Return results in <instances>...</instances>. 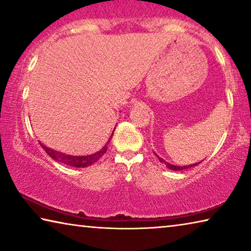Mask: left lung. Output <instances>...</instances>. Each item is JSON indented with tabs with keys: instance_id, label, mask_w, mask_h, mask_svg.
I'll list each match as a JSON object with an SVG mask.
<instances>
[{
	"instance_id": "obj_1",
	"label": "left lung",
	"mask_w": 251,
	"mask_h": 251,
	"mask_svg": "<svg viewBox=\"0 0 251 251\" xmlns=\"http://www.w3.org/2000/svg\"><path fill=\"white\" fill-rule=\"evenodd\" d=\"M155 155L157 156V158L159 159V161L161 164H165L166 165V167L168 168V169H172V171H182V169H187V168H192V167H195V166H197L198 164H201V161H199V163H196V164H190V165H186V166H177V165H173V164H171V163H167L166 160H164L163 158H161V157H159L158 155L156 154L155 152Z\"/></svg>"
}]
</instances>
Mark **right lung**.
Here are the masks:
<instances>
[{
    "label": "right lung",
    "mask_w": 251,
    "mask_h": 251,
    "mask_svg": "<svg viewBox=\"0 0 251 251\" xmlns=\"http://www.w3.org/2000/svg\"><path fill=\"white\" fill-rule=\"evenodd\" d=\"M115 129V128H114ZM114 133V131H113ZM113 133L112 136H110L109 139L107 141V143L105 144V146L101 148L100 151L94 152V154L92 155H87V156H73V155H67L64 154V152H61V151H54L52 148H49L46 147L44 144H41V146L43 150L46 151V154H48L50 158H53L54 160L58 161V163H62L64 165H67V166H71V167H76V168H83V167H88L91 166L92 164L96 163L97 160H99L101 156H103L106 151H107V144L109 143L110 138L113 137Z\"/></svg>",
    "instance_id": "right-lung-1"
}]
</instances>
